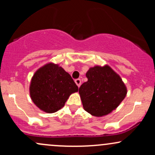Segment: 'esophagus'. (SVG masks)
<instances>
[{
	"mask_svg": "<svg viewBox=\"0 0 155 155\" xmlns=\"http://www.w3.org/2000/svg\"><path fill=\"white\" fill-rule=\"evenodd\" d=\"M75 82H76V85H77L78 87H79L81 86V79H76V80H75Z\"/></svg>",
	"mask_w": 155,
	"mask_h": 155,
	"instance_id": "1",
	"label": "esophagus"
}]
</instances>
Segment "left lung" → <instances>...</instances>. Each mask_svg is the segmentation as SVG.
Segmentation results:
<instances>
[{
	"instance_id": "1",
	"label": "left lung",
	"mask_w": 155,
	"mask_h": 155,
	"mask_svg": "<svg viewBox=\"0 0 155 155\" xmlns=\"http://www.w3.org/2000/svg\"><path fill=\"white\" fill-rule=\"evenodd\" d=\"M88 80L79 87L83 107L95 117H102L114 110L124 100L127 89L120 76L108 65L89 69Z\"/></svg>"
}]
</instances>
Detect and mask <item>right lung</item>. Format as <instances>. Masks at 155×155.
Masks as SVG:
<instances>
[{"label":"right lung","instance_id":"obj_1","mask_svg":"<svg viewBox=\"0 0 155 155\" xmlns=\"http://www.w3.org/2000/svg\"><path fill=\"white\" fill-rule=\"evenodd\" d=\"M78 90L71 76L63 68L49 63L33 75L30 94L32 101L40 109L54 113L63 108L71 94Z\"/></svg>","mask_w":155,"mask_h":155}]
</instances>
